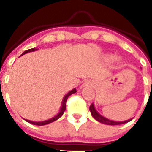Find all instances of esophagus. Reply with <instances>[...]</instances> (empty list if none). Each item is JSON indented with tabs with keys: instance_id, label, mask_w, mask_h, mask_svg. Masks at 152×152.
Listing matches in <instances>:
<instances>
[{
	"instance_id": "obj_1",
	"label": "esophagus",
	"mask_w": 152,
	"mask_h": 152,
	"mask_svg": "<svg viewBox=\"0 0 152 152\" xmlns=\"http://www.w3.org/2000/svg\"><path fill=\"white\" fill-rule=\"evenodd\" d=\"M88 85H90V83L87 81V82H85V86H88Z\"/></svg>"
}]
</instances>
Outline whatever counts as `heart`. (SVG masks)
<instances>
[{"label":"heart","mask_w":152,"mask_h":152,"mask_svg":"<svg viewBox=\"0 0 152 152\" xmlns=\"http://www.w3.org/2000/svg\"><path fill=\"white\" fill-rule=\"evenodd\" d=\"M112 58H113V57H110V59H112Z\"/></svg>","instance_id":"heart-1"}]
</instances>
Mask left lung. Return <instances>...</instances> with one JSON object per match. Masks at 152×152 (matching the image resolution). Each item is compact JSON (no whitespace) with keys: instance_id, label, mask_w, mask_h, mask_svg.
<instances>
[{"instance_id":"obj_1","label":"left lung","mask_w":152,"mask_h":152,"mask_svg":"<svg viewBox=\"0 0 152 152\" xmlns=\"http://www.w3.org/2000/svg\"><path fill=\"white\" fill-rule=\"evenodd\" d=\"M90 111L91 113V115L94 118H95V120L98 121H99L100 123H102V124H105V125H122V124H125V123H127L129 121L132 120V119H129V120L127 121H111L109 120L107 118H104L102 115H100L99 113H98L96 110L95 108V106H94V104H91L90 106Z\"/></svg>"}]
</instances>
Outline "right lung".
<instances>
[{
  "label": "right lung",
  "instance_id": "1",
  "mask_svg": "<svg viewBox=\"0 0 152 152\" xmlns=\"http://www.w3.org/2000/svg\"><path fill=\"white\" fill-rule=\"evenodd\" d=\"M38 49H35V48H33V49H30V50H27L24 51V52L23 53L22 55L25 54V53H29V52H32V51H35L37 50ZM76 92V88H74V89H72V90L71 91H69L68 94H67L64 97V99H63V101H62V105H61V109H60V111L59 113H57V115L55 116V117H53V118H50V119H49V120H46V121H29V120H25L27 121V122L31 123V124H33V125H47V124H50V123L53 122V121H54L57 120L58 118H60L61 117L62 115H63V113H64V110H65V109H66V102H67V99H68V98L71 95H72V94H74V93Z\"/></svg>",
  "mask_w": 152,
  "mask_h": 152
}]
</instances>
